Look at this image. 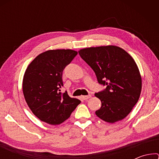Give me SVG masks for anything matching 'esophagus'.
I'll return each instance as SVG.
<instances>
[{
    "label": "esophagus",
    "mask_w": 159,
    "mask_h": 159,
    "mask_svg": "<svg viewBox=\"0 0 159 159\" xmlns=\"http://www.w3.org/2000/svg\"><path fill=\"white\" fill-rule=\"evenodd\" d=\"M91 98V95H86V96H82V97H81V98H82L83 99H84V100H86V99H89V98Z\"/></svg>",
    "instance_id": "obj_1"
}]
</instances>
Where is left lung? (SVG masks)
Listing matches in <instances>:
<instances>
[{"instance_id": "left-lung-1", "label": "left lung", "mask_w": 159, "mask_h": 159, "mask_svg": "<svg viewBox=\"0 0 159 159\" xmlns=\"http://www.w3.org/2000/svg\"><path fill=\"white\" fill-rule=\"evenodd\" d=\"M79 53L95 71L98 83L107 85L95 94L102 102L96 115L110 123L123 120L138 102L142 90V77L134 59L115 45L86 48Z\"/></svg>"}]
</instances>
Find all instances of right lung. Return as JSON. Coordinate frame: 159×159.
<instances>
[{"instance_id": "obj_1", "label": "right lung", "mask_w": 159, "mask_h": 159, "mask_svg": "<svg viewBox=\"0 0 159 159\" xmlns=\"http://www.w3.org/2000/svg\"><path fill=\"white\" fill-rule=\"evenodd\" d=\"M77 54L70 49L50 50L38 55L26 68L22 83L24 96L29 109L42 121L60 124L80 103L66 92H60L63 70Z\"/></svg>"}]
</instances>
